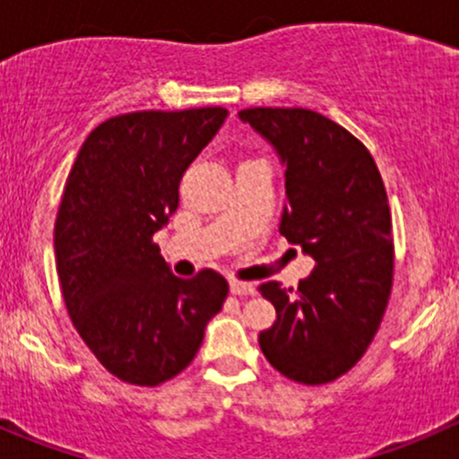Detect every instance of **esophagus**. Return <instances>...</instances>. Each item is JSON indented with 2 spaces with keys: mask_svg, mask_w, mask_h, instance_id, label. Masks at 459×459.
Wrapping results in <instances>:
<instances>
[{
  "mask_svg": "<svg viewBox=\"0 0 459 459\" xmlns=\"http://www.w3.org/2000/svg\"><path fill=\"white\" fill-rule=\"evenodd\" d=\"M230 293H233V295H253V293H255V286H253L251 281L233 280V281H230Z\"/></svg>",
  "mask_w": 459,
  "mask_h": 459,
  "instance_id": "obj_1",
  "label": "esophagus"
}]
</instances>
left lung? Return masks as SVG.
Here are the masks:
<instances>
[{
    "label": "left lung",
    "instance_id": "left-lung-1",
    "mask_svg": "<svg viewBox=\"0 0 459 459\" xmlns=\"http://www.w3.org/2000/svg\"><path fill=\"white\" fill-rule=\"evenodd\" d=\"M244 124L284 166L280 233L316 259L298 290L259 286L277 319L259 333L264 358L299 384H326L367 353L393 286L386 188L371 152L308 108H247Z\"/></svg>",
    "mask_w": 459,
    "mask_h": 459
}]
</instances>
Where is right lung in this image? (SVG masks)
I'll return each instance as SVG.
<instances>
[{"mask_svg":"<svg viewBox=\"0 0 459 459\" xmlns=\"http://www.w3.org/2000/svg\"><path fill=\"white\" fill-rule=\"evenodd\" d=\"M220 106L106 119L66 179L55 262L68 316L101 367L157 386L193 362L229 284L215 271L173 275L152 235L179 204V179L215 137Z\"/></svg>","mask_w":459,"mask_h":459,"instance_id":"1","label":"right lung"}]
</instances>
